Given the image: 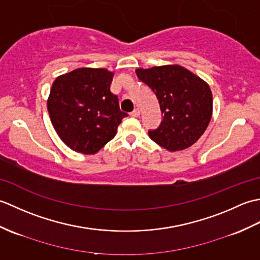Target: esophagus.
Masks as SVG:
<instances>
[{
	"instance_id": "esophagus-1",
	"label": "esophagus",
	"mask_w": 260,
	"mask_h": 260,
	"mask_svg": "<svg viewBox=\"0 0 260 260\" xmlns=\"http://www.w3.org/2000/svg\"><path fill=\"white\" fill-rule=\"evenodd\" d=\"M140 114H141V112H140V109H134L133 110V112H132L129 115L132 116V117H139V116H140Z\"/></svg>"
}]
</instances>
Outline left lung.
Returning a JSON list of instances; mask_svg holds the SVG:
<instances>
[{"label": "left lung", "instance_id": "8db88e82", "mask_svg": "<svg viewBox=\"0 0 260 260\" xmlns=\"http://www.w3.org/2000/svg\"><path fill=\"white\" fill-rule=\"evenodd\" d=\"M136 75L155 93L163 120L148 136L170 152L182 151L200 139L212 116L209 85L179 64L136 69Z\"/></svg>", "mask_w": 260, "mask_h": 260}]
</instances>
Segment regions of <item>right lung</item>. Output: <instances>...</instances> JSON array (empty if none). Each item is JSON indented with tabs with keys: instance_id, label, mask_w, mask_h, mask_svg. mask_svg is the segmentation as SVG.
Masks as SVG:
<instances>
[{
	"instance_id": "obj_1",
	"label": "right lung",
	"mask_w": 260,
	"mask_h": 260,
	"mask_svg": "<svg viewBox=\"0 0 260 260\" xmlns=\"http://www.w3.org/2000/svg\"><path fill=\"white\" fill-rule=\"evenodd\" d=\"M113 77L105 68H78L53 81L48 112L60 140L73 151L96 154L127 116L110 91Z\"/></svg>"
}]
</instances>
